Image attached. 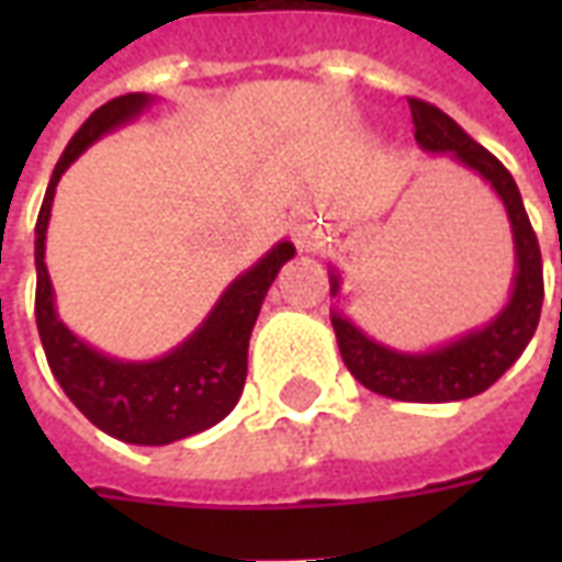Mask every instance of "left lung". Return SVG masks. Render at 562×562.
Here are the masks:
<instances>
[{
    "label": "left lung",
    "instance_id": "left-lung-1",
    "mask_svg": "<svg viewBox=\"0 0 562 562\" xmlns=\"http://www.w3.org/2000/svg\"><path fill=\"white\" fill-rule=\"evenodd\" d=\"M409 111H413L418 147L427 149L430 156H448L472 173H479L503 201L515 240V280H512L508 304L491 322H484L482 328L467 330L458 340L442 342L427 352L391 349L385 342L367 337L340 310L330 313V325L337 334L342 361L364 389L403 403L467 401L491 389L532 340L544 297L542 252L520 201L518 183L512 180L506 165L482 144H475L451 116L442 114L434 104L409 99ZM337 292H340V273L330 268V294L337 297Z\"/></svg>",
    "mask_w": 562,
    "mask_h": 562
}]
</instances>
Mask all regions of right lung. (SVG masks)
<instances>
[{"label": "right lung", "mask_w": 562, "mask_h": 562, "mask_svg": "<svg viewBox=\"0 0 562 562\" xmlns=\"http://www.w3.org/2000/svg\"><path fill=\"white\" fill-rule=\"evenodd\" d=\"M149 102L153 95L147 92H128L102 104L75 132L66 153L56 161L35 222V322L50 373L63 385L68 401L99 430L132 446H168L220 424L237 406L246 382L249 334L256 328L270 282L277 280L282 265L294 258V246L280 240L268 249L220 294L207 318L161 358L123 361L92 349L90 342L71 334L56 313L54 282L44 265V240L56 183L83 149L108 132L132 123L144 114Z\"/></svg>", "instance_id": "1"}]
</instances>
